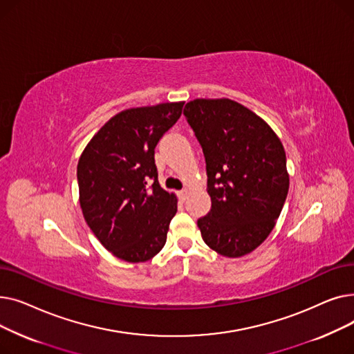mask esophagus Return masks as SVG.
Here are the masks:
<instances>
[{"instance_id": "34e87169", "label": "esophagus", "mask_w": 354, "mask_h": 354, "mask_svg": "<svg viewBox=\"0 0 354 354\" xmlns=\"http://www.w3.org/2000/svg\"><path fill=\"white\" fill-rule=\"evenodd\" d=\"M188 194H189V189L188 188H185V189H182V191H179V198L182 199V201H185V199H187L188 198Z\"/></svg>"}]
</instances>
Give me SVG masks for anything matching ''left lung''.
<instances>
[{"label": "left lung", "instance_id": "obj_1", "mask_svg": "<svg viewBox=\"0 0 354 354\" xmlns=\"http://www.w3.org/2000/svg\"><path fill=\"white\" fill-rule=\"evenodd\" d=\"M183 115L207 163L211 211L198 219L202 239L238 258L272 231L288 194L287 159L272 129L230 99H196Z\"/></svg>", "mask_w": 354, "mask_h": 354}]
</instances>
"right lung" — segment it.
<instances>
[{
  "instance_id": "right-lung-1",
  "label": "right lung",
  "mask_w": 354,
  "mask_h": 354,
  "mask_svg": "<svg viewBox=\"0 0 354 354\" xmlns=\"http://www.w3.org/2000/svg\"><path fill=\"white\" fill-rule=\"evenodd\" d=\"M183 102L127 109L93 136L77 165L80 207L102 245L143 263L165 245L176 196L158 180L155 147L182 115Z\"/></svg>"
}]
</instances>
